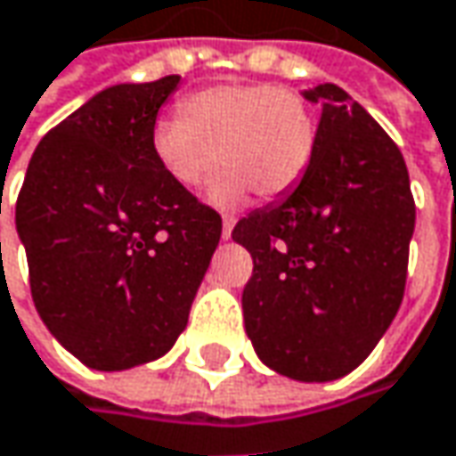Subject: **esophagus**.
I'll list each match as a JSON object with an SVG mask.
<instances>
[{"label": "esophagus", "mask_w": 456, "mask_h": 456, "mask_svg": "<svg viewBox=\"0 0 456 456\" xmlns=\"http://www.w3.org/2000/svg\"><path fill=\"white\" fill-rule=\"evenodd\" d=\"M233 225H236V220H233V217H223V240L231 239V233H233Z\"/></svg>", "instance_id": "esophagus-1"}]
</instances>
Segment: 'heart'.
I'll list each match as a JSON object with an SVG mask.
<instances>
[{"mask_svg":"<svg viewBox=\"0 0 456 456\" xmlns=\"http://www.w3.org/2000/svg\"><path fill=\"white\" fill-rule=\"evenodd\" d=\"M318 120L303 94L272 84H216L190 94L182 115L151 126L156 164L179 187L208 182L217 208H239L251 192L262 200L289 194L310 169Z\"/></svg>","mask_w":456,"mask_h":456,"instance_id":"b5f03b06","label":"heart"}]
</instances>
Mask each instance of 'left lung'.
Returning a JSON list of instances; mask_svg holds the SVG:
<instances>
[{"label":"left lung","mask_w":456,"mask_h":456,"mask_svg":"<svg viewBox=\"0 0 456 456\" xmlns=\"http://www.w3.org/2000/svg\"><path fill=\"white\" fill-rule=\"evenodd\" d=\"M321 104L303 182L240 217L251 259L243 323L277 375L330 382L356 370L390 329L405 289L416 205L403 153L336 84L303 92Z\"/></svg>","instance_id":"8db88e82"}]
</instances>
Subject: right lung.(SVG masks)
Here are the masks:
<instances>
[{"label": "right lung", "mask_w": 456, "mask_h": 456, "mask_svg": "<svg viewBox=\"0 0 456 456\" xmlns=\"http://www.w3.org/2000/svg\"><path fill=\"white\" fill-rule=\"evenodd\" d=\"M179 81L97 92L37 143L17 197L37 315L100 372L169 352L223 231L151 151V126Z\"/></svg>", "instance_id": "1"}]
</instances>
